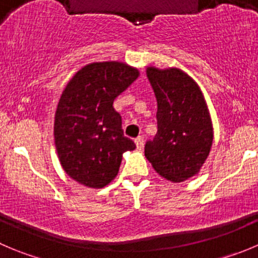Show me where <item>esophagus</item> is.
<instances>
[{"instance_id": "esophagus-1", "label": "esophagus", "mask_w": 258, "mask_h": 258, "mask_svg": "<svg viewBox=\"0 0 258 258\" xmlns=\"http://www.w3.org/2000/svg\"><path fill=\"white\" fill-rule=\"evenodd\" d=\"M135 143H136L137 149H143L144 148V144H145V140H144L143 136H139L135 139Z\"/></svg>"}]
</instances>
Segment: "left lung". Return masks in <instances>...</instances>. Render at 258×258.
I'll list each match as a JSON object with an SVG mask.
<instances>
[{"label":"left lung","instance_id":"obj_1","mask_svg":"<svg viewBox=\"0 0 258 258\" xmlns=\"http://www.w3.org/2000/svg\"><path fill=\"white\" fill-rule=\"evenodd\" d=\"M148 78L158 100V132L145 144L154 169L172 182L199 173L211 144L213 126L197 84L178 69L149 67Z\"/></svg>","mask_w":258,"mask_h":258}]
</instances>
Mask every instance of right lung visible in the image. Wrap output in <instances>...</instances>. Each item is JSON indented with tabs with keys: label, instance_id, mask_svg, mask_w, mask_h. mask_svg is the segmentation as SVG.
Returning <instances> with one entry per match:
<instances>
[{
	"label": "right lung",
	"instance_id": "1",
	"mask_svg": "<svg viewBox=\"0 0 258 258\" xmlns=\"http://www.w3.org/2000/svg\"><path fill=\"white\" fill-rule=\"evenodd\" d=\"M139 76L121 62L83 67L62 93L54 121V141L64 172L93 188L117 175L122 154L136 148L123 135L122 118L113 102Z\"/></svg>",
	"mask_w": 258,
	"mask_h": 258
}]
</instances>
